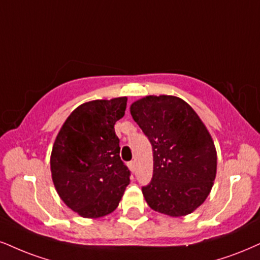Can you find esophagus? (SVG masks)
<instances>
[{"instance_id":"obj_1","label":"esophagus","mask_w":260,"mask_h":260,"mask_svg":"<svg viewBox=\"0 0 260 260\" xmlns=\"http://www.w3.org/2000/svg\"><path fill=\"white\" fill-rule=\"evenodd\" d=\"M127 165H129V168L133 172L136 170V164H135V161H134V160H133V161H129V164H127Z\"/></svg>"}]
</instances>
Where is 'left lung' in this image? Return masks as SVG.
<instances>
[{
	"label": "left lung",
	"mask_w": 260,
	"mask_h": 260,
	"mask_svg": "<svg viewBox=\"0 0 260 260\" xmlns=\"http://www.w3.org/2000/svg\"><path fill=\"white\" fill-rule=\"evenodd\" d=\"M130 112L152 145L153 176L142 187L147 204L171 217L191 213L216 178V148L206 126L176 96H146Z\"/></svg>",
	"instance_id": "8db88e82"
}]
</instances>
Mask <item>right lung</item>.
I'll use <instances>...</instances> for the list:
<instances>
[{
	"label": "right lung",
	"instance_id": "right-lung-1",
	"mask_svg": "<svg viewBox=\"0 0 260 260\" xmlns=\"http://www.w3.org/2000/svg\"><path fill=\"white\" fill-rule=\"evenodd\" d=\"M126 98L95 100L70 114L54 142L50 170L57 194L84 218L114 211L130 183L120 159L114 124L124 117Z\"/></svg>",
	"mask_w": 260,
	"mask_h": 260
}]
</instances>
